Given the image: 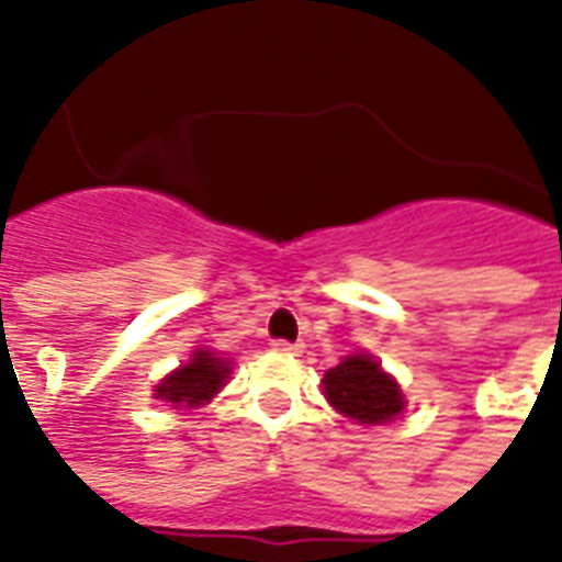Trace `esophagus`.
<instances>
[{
  "mask_svg": "<svg viewBox=\"0 0 562 562\" xmlns=\"http://www.w3.org/2000/svg\"><path fill=\"white\" fill-rule=\"evenodd\" d=\"M271 350L280 352V356H297L300 352V344H291V341H271Z\"/></svg>",
  "mask_w": 562,
  "mask_h": 562,
  "instance_id": "obj_1",
  "label": "esophagus"
}]
</instances>
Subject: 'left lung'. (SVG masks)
<instances>
[{
    "mask_svg": "<svg viewBox=\"0 0 562 562\" xmlns=\"http://www.w3.org/2000/svg\"><path fill=\"white\" fill-rule=\"evenodd\" d=\"M324 393L333 408L361 426H384L402 414L405 396L393 375L370 352L347 356L341 364L324 373Z\"/></svg>",
    "mask_w": 562,
    "mask_h": 562,
    "instance_id": "1",
    "label": "left lung"
}]
</instances>
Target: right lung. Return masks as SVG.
Masks as SVG:
<instances>
[{
  "mask_svg": "<svg viewBox=\"0 0 562 562\" xmlns=\"http://www.w3.org/2000/svg\"><path fill=\"white\" fill-rule=\"evenodd\" d=\"M229 373H233L229 359H221L210 350H194L192 359L166 375L154 391L157 400L171 402L175 408H201L203 402H210L224 387Z\"/></svg>",
  "mask_w": 562,
  "mask_h": 562,
  "instance_id": "right-lung-1",
  "label": "right lung"
}]
</instances>
